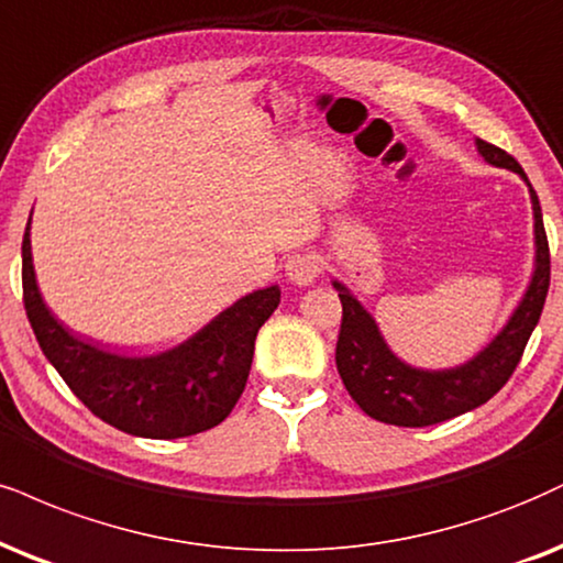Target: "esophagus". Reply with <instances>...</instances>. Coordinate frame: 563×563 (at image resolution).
I'll list each match as a JSON object with an SVG mask.
<instances>
[{
    "label": "esophagus",
    "instance_id": "1",
    "mask_svg": "<svg viewBox=\"0 0 563 563\" xmlns=\"http://www.w3.org/2000/svg\"><path fill=\"white\" fill-rule=\"evenodd\" d=\"M284 271H287V279L297 284V287H308V284H313L316 276L321 274V263H318L316 255L297 253L287 261Z\"/></svg>",
    "mask_w": 563,
    "mask_h": 563
}]
</instances>
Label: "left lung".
Listing matches in <instances>:
<instances>
[{
    "label": "left lung",
    "instance_id": "obj_1",
    "mask_svg": "<svg viewBox=\"0 0 563 563\" xmlns=\"http://www.w3.org/2000/svg\"><path fill=\"white\" fill-rule=\"evenodd\" d=\"M475 148L485 162L509 169L530 190L532 234H536V261L517 308L506 318L488 344L473 357L451 367H418L401 360L380 334V325L371 310L357 300L344 282L331 279L342 300V331L336 342V367L350 397L365 415L388 426L422 428L451 420L456 415L481 407L509 380L522 357L527 339L543 313L548 282H551V255L543 229L540 200L530 179L515 156L475 137Z\"/></svg>",
    "mask_w": 563,
    "mask_h": 563
}]
</instances>
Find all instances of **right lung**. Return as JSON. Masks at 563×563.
<instances>
[{"instance_id":"right-lung-1","label":"right lung","mask_w":563,"mask_h":563,"mask_svg":"<svg viewBox=\"0 0 563 563\" xmlns=\"http://www.w3.org/2000/svg\"><path fill=\"white\" fill-rule=\"evenodd\" d=\"M23 297L46 360L90 412L141 439H183L219 426L238 405L250 376L255 336L279 305L282 289L271 284L240 297L169 350L120 355L75 336L46 308L33 268L27 221Z\"/></svg>"}]
</instances>
